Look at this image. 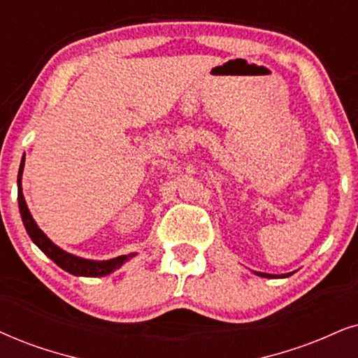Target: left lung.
Segmentation results:
<instances>
[{
    "label": "left lung",
    "mask_w": 358,
    "mask_h": 358,
    "mask_svg": "<svg viewBox=\"0 0 358 358\" xmlns=\"http://www.w3.org/2000/svg\"><path fill=\"white\" fill-rule=\"evenodd\" d=\"M259 275H262V278H287V275L291 274H286V275H275V274H264V273H257Z\"/></svg>",
    "instance_id": "1"
}]
</instances>
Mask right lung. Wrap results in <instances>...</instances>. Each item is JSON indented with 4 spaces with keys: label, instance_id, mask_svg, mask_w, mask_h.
<instances>
[{
    "label": "right lung",
    "instance_id": "right-lung-1",
    "mask_svg": "<svg viewBox=\"0 0 358 358\" xmlns=\"http://www.w3.org/2000/svg\"><path fill=\"white\" fill-rule=\"evenodd\" d=\"M22 166H24V158H22L21 166H20V173H17V205H20L22 223H24L26 231H28L29 238L33 239L36 246H38L39 250L43 251L48 257H51V259L56 262L59 268H62L64 271H67V273H71L74 275L101 278V275H107V274H110L112 271L120 268V266L124 264L127 259H129L130 256H119V257H114V259H108V261L83 259V257L72 256V255H69V252L59 250L56 244H54L52 241H49V238L46 236V234L41 231V229L38 228V224L34 223L33 216H31L28 206H26L24 196H22V192H21Z\"/></svg>",
    "mask_w": 358,
    "mask_h": 358
}]
</instances>
